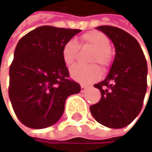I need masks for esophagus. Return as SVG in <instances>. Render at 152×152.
<instances>
[{"label":"esophagus","mask_w":152,"mask_h":152,"mask_svg":"<svg viewBox=\"0 0 152 152\" xmlns=\"http://www.w3.org/2000/svg\"><path fill=\"white\" fill-rule=\"evenodd\" d=\"M86 89H87V86H86L81 85V92H82V93L86 92Z\"/></svg>","instance_id":"34e87169"}]
</instances>
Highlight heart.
Listing matches in <instances>:
<instances>
[{
	"mask_svg": "<svg viewBox=\"0 0 152 152\" xmlns=\"http://www.w3.org/2000/svg\"><path fill=\"white\" fill-rule=\"evenodd\" d=\"M81 44L88 45L94 48L90 56V62H97L103 67L109 66L111 62V51L109 48V39L104 34L91 31L81 36ZM78 52V45L75 40H68L62 48V59L66 66H71L75 62ZM71 77L84 85L91 84L98 80L102 75V71L97 65H75L70 69Z\"/></svg>",
	"mask_w": 152,
	"mask_h": 152,
	"instance_id": "b5f03b06",
	"label": "heart"
}]
</instances>
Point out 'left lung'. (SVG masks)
Wrapping results in <instances>:
<instances>
[{
  "label": "left lung",
  "mask_w": 152,
  "mask_h": 152,
  "mask_svg": "<svg viewBox=\"0 0 152 152\" xmlns=\"http://www.w3.org/2000/svg\"><path fill=\"white\" fill-rule=\"evenodd\" d=\"M96 29L112 41L116 56L107 77L94 85L100 90L101 98L90 106V112L98 123L121 129L129 125L142 108L147 91V61L138 41L129 33L108 25Z\"/></svg>",
  "instance_id": "left-lung-1"
}]
</instances>
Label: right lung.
Listing matches in <instances>:
<instances>
[{
    "label": "right lung",
    "mask_w": 152,
    "mask_h": 152,
    "mask_svg": "<svg viewBox=\"0 0 152 152\" xmlns=\"http://www.w3.org/2000/svg\"><path fill=\"white\" fill-rule=\"evenodd\" d=\"M81 32L40 26L20 39L10 66L9 97L17 118L26 127L45 129L62 117L66 98L80 92L68 79L63 45Z\"/></svg>",
    "instance_id": "obj_1"
}]
</instances>
